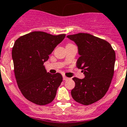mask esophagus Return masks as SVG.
I'll return each instance as SVG.
<instances>
[{
    "mask_svg": "<svg viewBox=\"0 0 127 127\" xmlns=\"http://www.w3.org/2000/svg\"><path fill=\"white\" fill-rule=\"evenodd\" d=\"M68 78L67 77H66V76H64V75H63V80H68Z\"/></svg>",
    "mask_w": 127,
    "mask_h": 127,
    "instance_id": "1",
    "label": "esophagus"
}]
</instances>
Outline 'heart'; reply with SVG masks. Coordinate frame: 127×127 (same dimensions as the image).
I'll return each instance as SVG.
<instances>
[{
	"label": "heart",
	"mask_w": 127,
	"mask_h": 127,
	"mask_svg": "<svg viewBox=\"0 0 127 127\" xmlns=\"http://www.w3.org/2000/svg\"><path fill=\"white\" fill-rule=\"evenodd\" d=\"M68 44H71V43H68Z\"/></svg>",
	"instance_id": "obj_1"
}]
</instances>
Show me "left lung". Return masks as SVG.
Segmentation results:
<instances>
[{
    "label": "left lung",
    "instance_id": "obj_1",
    "mask_svg": "<svg viewBox=\"0 0 127 127\" xmlns=\"http://www.w3.org/2000/svg\"><path fill=\"white\" fill-rule=\"evenodd\" d=\"M78 46L80 57L77 66L85 75L83 79L73 77L71 90L74 100L84 105L102 98L107 92L114 75L116 54L109 43L88 33L68 35Z\"/></svg>",
    "mask_w": 127,
    "mask_h": 127
}]
</instances>
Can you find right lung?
I'll list each match as a JSON object with an SVG mask.
<instances>
[{
    "label": "right lung",
    "instance_id": "obj_1",
    "mask_svg": "<svg viewBox=\"0 0 127 127\" xmlns=\"http://www.w3.org/2000/svg\"><path fill=\"white\" fill-rule=\"evenodd\" d=\"M65 36L34 31L15 41L12 57L16 82L24 96L35 104L51 103L62 82L61 74L47 72L43 64Z\"/></svg>",
    "mask_w": 127,
    "mask_h": 127
}]
</instances>
